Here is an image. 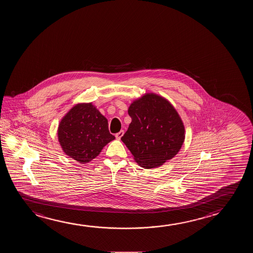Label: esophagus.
<instances>
[{"mask_svg": "<svg viewBox=\"0 0 253 253\" xmlns=\"http://www.w3.org/2000/svg\"><path fill=\"white\" fill-rule=\"evenodd\" d=\"M124 133H125L124 130H120V131L117 132V134H116V138L118 140L121 139L122 136H124Z\"/></svg>", "mask_w": 253, "mask_h": 253, "instance_id": "1", "label": "esophagus"}]
</instances>
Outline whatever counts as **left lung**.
<instances>
[{"mask_svg":"<svg viewBox=\"0 0 253 253\" xmlns=\"http://www.w3.org/2000/svg\"><path fill=\"white\" fill-rule=\"evenodd\" d=\"M128 113L131 123L121 140L141 167H159L177 154L185 137L184 126L166 99L145 94L130 104Z\"/></svg>","mask_w":253,"mask_h":253,"instance_id":"left-lung-1","label":"left lung"}]
</instances>
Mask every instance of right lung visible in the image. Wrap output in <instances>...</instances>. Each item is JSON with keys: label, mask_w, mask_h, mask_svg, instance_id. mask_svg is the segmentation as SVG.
Segmentation results:
<instances>
[{"label": "right lung", "mask_w": 253, "mask_h": 253, "mask_svg": "<svg viewBox=\"0 0 253 253\" xmlns=\"http://www.w3.org/2000/svg\"><path fill=\"white\" fill-rule=\"evenodd\" d=\"M114 139L108 120L92 103L77 104L59 125L58 140L62 150L81 164L96 158Z\"/></svg>", "instance_id": "add662e5"}]
</instances>
